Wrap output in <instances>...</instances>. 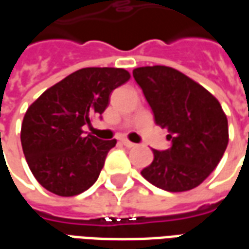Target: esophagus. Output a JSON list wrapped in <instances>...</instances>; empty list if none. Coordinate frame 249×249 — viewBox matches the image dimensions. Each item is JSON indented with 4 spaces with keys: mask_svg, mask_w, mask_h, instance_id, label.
<instances>
[{
    "mask_svg": "<svg viewBox=\"0 0 249 249\" xmlns=\"http://www.w3.org/2000/svg\"><path fill=\"white\" fill-rule=\"evenodd\" d=\"M121 144H123L124 146H126V148H133V146L136 145L135 142H132V141L126 140V139H123V140H121Z\"/></svg>",
    "mask_w": 249,
    "mask_h": 249,
    "instance_id": "34e87169",
    "label": "esophagus"
}]
</instances>
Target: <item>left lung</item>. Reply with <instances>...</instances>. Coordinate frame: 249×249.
<instances>
[{
	"label": "left lung",
	"instance_id": "left-lung-1",
	"mask_svg": "<svg viewBox=\"0 0 249 249\" xmlns=\"http://www.w3.org/2000/svg\"><path fill=\"white\" fill-rule=\"evenodd\" d=\"M133 77L151 105L155 123L167 128L172 146L153 149L142 178L168 192H184L212 173L228 145V120L212 93L171 66H141Z\"/></svg>",
	"mask_w": 249,
	"mask_h": 249
}]
</instances>
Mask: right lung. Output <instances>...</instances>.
I'll list each match as a JSON object with an SVG mask.
<instances>
[{
	"label": "right lung",
	"mask_w": 249,
	"mask_h": 249,
	"mask_svg": "<svg viewBox=\"0 0 249 249\" xmlns=\"http://www.w3.org/2000/svg\"><path fill=\"white\" fill-rule=\"evenodd\" d=\"M130 78L123 68H82L46 89L21 125V144L36 180L62 197L96 183L113 140L84 135L82 126L103 114L114 89Z\"/></svg>",
	"instance_id": "right-lung-1"
}]
</instances>
